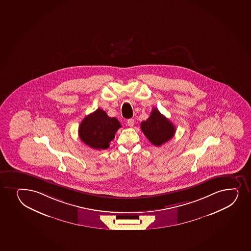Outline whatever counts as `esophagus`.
Instances as JSON below:
<instances>
[{"instance_id": "obj_1", "label": "esophagus", "mask_w": 251, "mask_h": 251, "mask_svg": "<svg viewBox=\"0 0 251 251\" xmlns=\"http://www.w3.org/2000/svg\"><path fill=\"white\" fill-rule=\"evenodd\" d=\"M127 125H128L129 127H133V125H134V119H128V120H127Z\"/></svg>"}]
</instances>
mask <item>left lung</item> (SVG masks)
Wrapping results in <instances>:
<instances>
[{
    "label": "left lung",
    "instance_id": "1",
    "mask_svg": "<svg viewBox=\"0 0 251 251\" xmlns=\"http://www.w3.org/2000/svg\"><path fill=\"white\" fill-rule=\"evenodd\" d=\"M141 130L151 144L159 147L175 136V125L157 108H152L150 118L141 123Z\"/></svg>",
    "mask_w": 251,
    "mask_h": 251
}]
</instances>
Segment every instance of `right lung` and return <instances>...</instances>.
Segmentation results:
<instances>
[{"label":"right lung","instance_id":"add662e5","mask_svg":"<svg viewBox=\"0 0 251 251\" xmlns=\"http://www.w3.org/2000/svg\"><path fill=\"white\" fill-rule=\"evenodd\" d=\"M121 127L118 119L110 118L105 111L99 108L82 120L79 126V137L92 149L106 150Z\"/></svg>","mask_w":251,"mask_h":251}]
</instances>
